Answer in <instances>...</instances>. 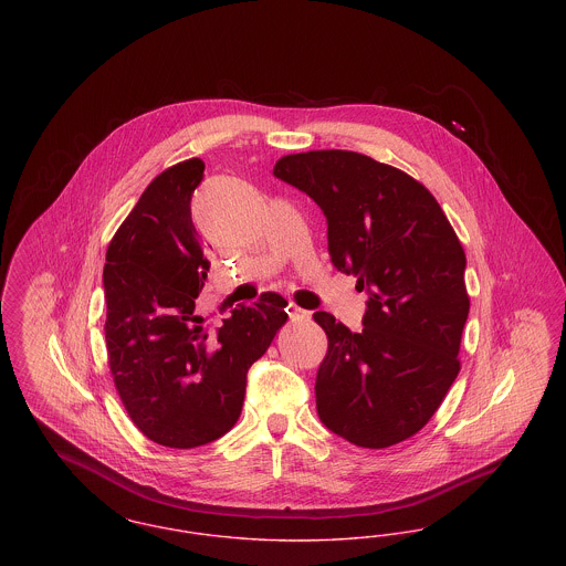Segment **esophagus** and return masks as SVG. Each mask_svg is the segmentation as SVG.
<instances>
[{
    "label": "esophagus",
    "instance_id": "1",
    "mask_svg": "<svg viewBox=\"0 0 566 566\" xmlns=\"http://www.w3.org/2000/svg\"><path fill=\"white\" fill-rule=\"evenodd\" d=\"M289 316H291V321H310L312 318V314L307 310H301L298 305L289 307Z\"/></svg>",
    "mask_w": 566,
    "mask_h": 566
}]
</instances>
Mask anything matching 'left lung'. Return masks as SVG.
<instances>
[{
	"label": "left lung",
	"instance_id": "8db88e82",
	"mask_svg": "<svg viewBox=\"0 0 566 566\" xmlns=\"http://www.w3.org/2000/svg\"><path fill=\"white\" fill-rule=\"evenodd\" d=\"M273 176L321 206L333 265L369 295L358 333L314 314L328 337L318 416L358 448L401 443L431 420L460 371L469 316L460 240L431 190L371 157L286 155Z\"/></svg>",
	"mask_w": 566,
	"mask_h": 566
}]
</instances>
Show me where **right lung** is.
<instances>
[{
  "label": "right lung",
  "instance_id": "add662e5",
  "mask_svg": "<svg viewBox=\"0 0 566 566\" xmlns=\"http://www.w3.org/2000/svg\"><path fill=\"white\" fill-rule=\"evenodd\" d=\"M201 159L176 163L142 192L106 252V348L116 392L150 441L190 450L231 431L245 374L289 321L282 296L233 310L218 328L197 312L210 261L190 197Z\"/></svg>",
  "mask_w": 566,
  "mask_h": 566
}]
</instances>
